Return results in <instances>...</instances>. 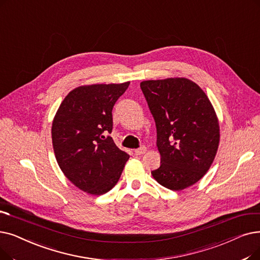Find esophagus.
Segmentation results:
<instances>
[{
  "instance_id": "obj_1",
  "label": "esophagus",
  "mask_w": 260,
  "mask_h": 260,
  "mask_svg": "<svg viewBox=\"0 0 260 260\" xmlns=\"http://www.w3.org/2000/svg\"><path fill=\"white\" fill-rule=\"evenodd\" d=\"M145 151H146V148H145V146H140V148L139 149H136V150H135L134 151V153L135 154H136V155H141V154H143V153H145Z\"/></svg>"
}]
</instances>
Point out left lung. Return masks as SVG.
<instances>
[{"mask_svg":"<svg viewBox=\"0 0 260 260\" xmlns=\"http://www.w3.org/2000/svg\"><path fill=\"white\" fill-rule=\"evenodd\" d=\"M140 88L156 123L161 186L178 191L206 174L220 140L216 112L205 92L187 78L144 81Z\"/></svg>","mask_w":260,"mask_h":260,"instance_id":"left-lung-1","label":"left lung"}]
</instances>
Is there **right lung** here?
Returning a JSON list of instances; mask_svg holds the SVG:
<instances>
[{
	"instance_id": "right-lung-1",
	"label": "right lung",
	"mask_w": 260,
	"mask_h": 260,
	"mask_svg": "<svg viewBox=\"0 0 260 260\" xmlns=\"http://www.w3.org/2000/svg\"><path fill=\"white\" fill-rule=\"evenodd\" d=\"M129 82L77 87L61 102L52 124L56 160L77 188L101 196L114 188L129 155L108 134L112 108Z\"/></svg>"
}]
</instances>
